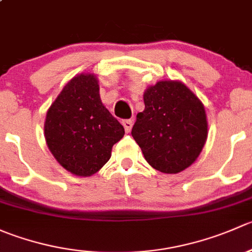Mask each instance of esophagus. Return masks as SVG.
I'll return each mask as SVG.
<instances>
[{
    "label": "esophagus",
    "mask_w": 252,
    "mask_h": 252,
    "mask_svg": "<svg viewBox=\"0 0 252 252\" xmlns=\"http://www.w3.org/2000/svg\"><path fill=\"white\" fill-rule=\"evenodd\" d=\"M133 123H134L133 119H126V121L122 122V124H123L126 133H130L131 128H133Z\"/></svg>",
    "instance_id": "1"
}]
</instances>
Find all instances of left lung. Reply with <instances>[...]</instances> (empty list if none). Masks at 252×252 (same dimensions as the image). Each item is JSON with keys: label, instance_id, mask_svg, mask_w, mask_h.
I'll return each mask as SVG.
<instances>
[{"label": "left lung", "instance_id": "obj_1", "mask_svg": "<svg viewBox=\"0 0 252 252\" xmlns=\"http://www.w3.org/2000/svg\"><path fill=\"white\" fill-rule=\"evenodd\" d=\"M145 110L131 129L152 168L177 174L191 166L208 134L204 103L179 80H159L144 93Z\"/></svg>", "mask_w": 252, "mask_h": 252}]
</instances>
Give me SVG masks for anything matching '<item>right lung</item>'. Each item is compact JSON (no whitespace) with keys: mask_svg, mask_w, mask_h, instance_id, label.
Segmentation results:
<instances>
[{"mask_svg":"<svg viewBox=\"0 0 252 252\" xmlns=\"http://www.w3.org/2000/svg\"><path fill=\"white\" fill-rule=\"evenodd\" d=\"M44 133L48 150L65 171L90 177L111 158L124 128L103 106L97 77L81 73L65 84L47 110Z\"/></svg>","mask_w":252,"mask_h":252,"instance_id":"add662e5","label":"right lung"}]
</instances>
